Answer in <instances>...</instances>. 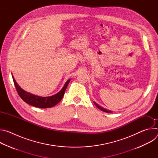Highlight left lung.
<instances>
[{
    "label": "left lung",
    "mask_w": 158,
    "mask_h": 158,
    "mask_svg": "<svg viewBox=\"0 0 158 158\" xmlns=\"http://www.w3.org/2000/svg\"><path fill=\"white\" fill-rule=\"evenodd\" d=\"M94 104H95V106H96L98 108H99V109H101L102 111H104V112H108V113H110V112H112L111 110H107V109H106L105 108H103L102 107L99 106L97 103H96L95 102H94Z\"/></svg>",
    "instance_id": "8db88e82"
}]
</instances>
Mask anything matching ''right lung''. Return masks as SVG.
I'll use <instances>...</instances> for the list:
<instances>
[{
	"mask_svg": "<svg viewBox=\"0 0 158 158\" xmlns=\"http://www.w3.org/2000/svg\"><path fill=\"white\" fill-rule=\"evenodd\" d=\"M12 76L17 93L21 98V99L26 103L32 106L39 108H49L58 104L62 99L64 95V93L65 91V89L71 81V79L67 80L62 89L58 93L49 97H41L25 91L24 90L22 89L17 84L14 76L12 75Z\"/></svg>",
	"mask_w": 158,
	"mask_h": 158,
	"instance_id": "right-lung-1",
	"label": "right lung"
}]
</instances>
